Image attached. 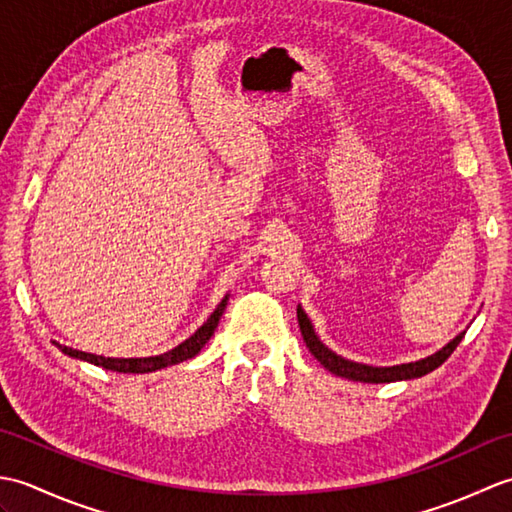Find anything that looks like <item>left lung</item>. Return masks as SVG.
Segmentation results:
<instances>
[{
  "instance_id": "1",
  "label": "left lung",
  "mask_w": 512,
  "mask_h": 512,
  "mask_svg": "<svg viewBox=\"0 0 512 512\" xmlns=\"http://www.w3.org/2000/svg\"><path fill=\"white\" fill-rule=\"evenodd\" d=\"M297 319H299L303 341H306L308 350L314 354V358H317V361L325 369H330L332 374L350 378V380H361V383H396V380H409V378H420L424 374H429L436 367H440L444 361H447V358L453 354L455 347L460 345L462 336H464V332L460 336H455V339L449 345H444L440 352L422 358V361L394 365V367H372V365L345 361V358L336 356L332 350H328V347H325L317 339V334H314V330H312V323L308 319V314L303 312L301 308H297Z\"/></svg>"
}]
</instances>
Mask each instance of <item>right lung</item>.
Masks as SVG:
<instances>
[{
    "label": "right lung",
    "instance_id": "right-lung-1",
    "mask_svg": "<svg viewBox=\"0 0 512 512\" xmlns=\"http://www.w3.org/2000/svg\"><path fill=\"white\" fill-rule=\"evenodd\" d=\"M226 301L228 297L222 299L220 306H217L213 310V314L209 319H206V323L202 325V328L195 332L193 336H189L187 341L180 343L178 347H173L171 352H165V354H158V356H149V358H105V356H96V354H88V352H79V350H72V347H61L63 354L68 356H74V358H81V361H88V363H94L99 365L103 369H112V372H123V374H147V372H156V369H162V367H169V365H176V363H182L187 361V358H193L195 354H198L202 347L206 345V341L211 339L217 323H220V317L222 312L226 308Z\"/></svg>",
    "mask_w": 512,
    "mask_h": 512
}]
</instances>
